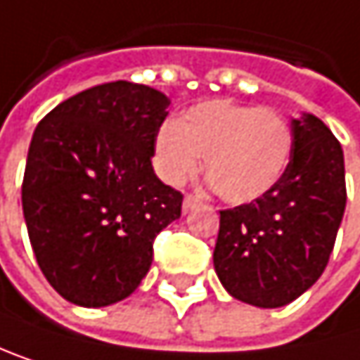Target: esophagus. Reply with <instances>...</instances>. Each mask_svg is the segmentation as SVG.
<instances>
[{
    "label": "esophagus",
    "mask_w": 360,
    "mask_h": 360,
    "mask_svg": "<svg viewBox=\"0 0 360 360\" xmlns=\"http://www.w3.org/2000/svg\"><path fill=\"white\" fill-rule=\"evenodd\" d=\"M201 205V199L199 197H195V195H186L184 197V203H182V212L184 214H188V212H193L195 207H199Z\"/></svg>",
    "instance_id": "esophagus-1"
}]
</instances>
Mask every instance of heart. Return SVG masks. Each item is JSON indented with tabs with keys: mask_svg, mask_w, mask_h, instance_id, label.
Returning <instances> with one entry per match:
<instances>
[{
	"mask_svg": "<svg viewBox=\"0 0 360 360\" xmlns=\"http://www.w3.org/2000/svg\"><path fill=\"white\" fill-rule=\"evenodd\" d=\"M293 148L287 119L272 110L229 100L191 106L178 121L161 125L155 138L159 176L180 186L205 157L210 184L235 205L264 197L283 178Z\"/></svg>",
	"mask_w": 360,
	"mask_h": 360,
	"instance_id": "b5f03b06",
	"label": "heart"
}]
</instances>
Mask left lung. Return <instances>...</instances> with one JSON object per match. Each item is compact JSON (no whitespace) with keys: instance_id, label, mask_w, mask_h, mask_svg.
Segmentation results:
<instances>
[{"instance_id":"1","label":"left lung","mask_w":360,"mask_h":360,"mask_svg":"<svg viewBox=\"0 0 360 360\" xmlns=\"http://www.w3.org/2000/svg\"><path fill=\"white\" fill-rule=\"evenodd\" d=\"M289 165L264 197L220 212L214 269L252 306L278 308L310 289L329 262L346 210L344 153L314 115L291 119Z\"/></svg>"}]
</instances>
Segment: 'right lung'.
Returning a JSON list of instances; mask_svg holds the SVG:
<instances>
[{
	"label": "right lung",
	"instance_id": "obj_1",
	"mask_svg": "<svg viewBox=\"0 0 360 360\" xmlns=\"http://www.w3.org/2000/svg\"><path fill=\"white\" fill-rule=\"evenodd\" d=\"M163 91L110 82L79 91L35 127L22 212L37 264L71 304L110 306L136 291L155 237L182 195L150 163L167 117Z\"/></svg>",
	"mask_w": 360,
	"mask_h": 360
}]
</instances>
